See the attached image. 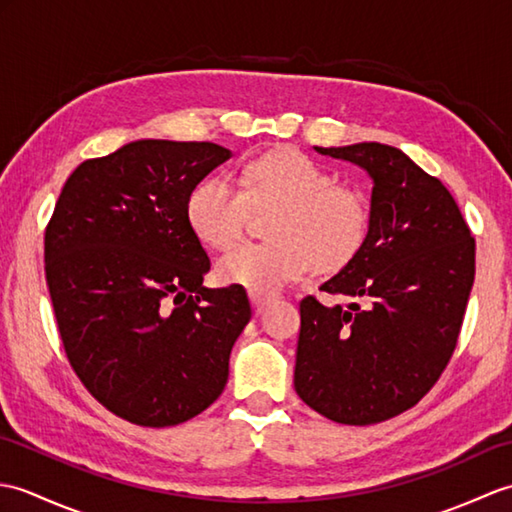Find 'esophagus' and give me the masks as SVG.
Wrapping results in <instances>:
<instances>
[{
  "label": "esophagus",
  "mask_w": 512,
  "mask_h": 512,
  "mask_svg": "<svg viewBox=\"0 0 512 512\" xmlns=\"http://www.w3.org/2000/svg\"><path fill=\"white\" fill-rule=\"evenodd\" d=\"M250 299H253L255 314H262V312L270 306V301H273V297H268V295H255V292H250Z\"/></svg>",
  "instance_id": "obj_1"
}]
</instances>
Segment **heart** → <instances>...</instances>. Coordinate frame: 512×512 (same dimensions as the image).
Instances as JSON below:
<instances>
[{
	"label": "heart",
	"instance_id": "1",
	"mask_svg": "<svg viewBox=\"0 0 512 512\" xmlns=\"http://www.w3.org/2000/svg\"><path fill=\"white\" fill-rule=\"evenodd\" d=\"M184 215L195 239L217 253L244 242L253 217H266L270 244L248 246L217 266L226 286L273 295L314 273L330 279L350 270L369 244L374 206L365 189L336 176L295 147H275L237 169V191L220 180L195 184Z\"/></svg>",
	"mask_w": 512,
	"mask_h": 512
}]
</instances>
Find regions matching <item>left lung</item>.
<instances>
[{
    "label": "left lung",
    "instance_id": "8db88e82",
    "mask_svg": "<svg viewBox=\"0 0 512 512\" xmlns=\"http://www.w3.org/2000/svg\"><path fill=\"white\" fill-rule=\"evenodd\" d=\"M374 178L372 237L321 286L345 303L301 299L295 389L341 424H376L429 394L458 345L475 279V237L453 195L400 149L317 147Z\"/></svg>",
    "mask_w": 512,
    "mask_h": 512
}]
</instances>
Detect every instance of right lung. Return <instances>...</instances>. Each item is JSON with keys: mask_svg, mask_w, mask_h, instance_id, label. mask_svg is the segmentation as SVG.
<instances>
[{"mask_svg": "<svg viewBox=\"0 0 512 512\" xmlns=\"http://www.w3.org/2000/svg\"><path fill=\"white\" fill-rule=\"evenodd\" d=\"M228 158L215 143L136 140L81 162L46 226L43 270L68 363L138 427L213 405L253 314L242 286H202L211 262L184 215L191 189Z\"/></svg>", "mask_w": 512, "mask_h": 512, "instance_id": "obj_1", "label": "right lung"}]
</instances>
